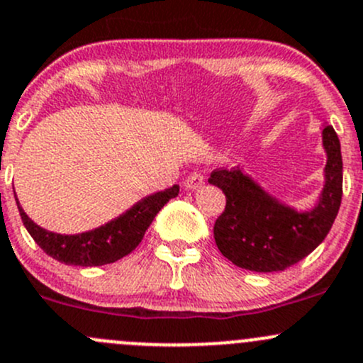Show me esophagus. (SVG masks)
Instances as JSON below:
<instances>
[{"mask_svg": "<svg viewBox=\"0 0 363 363\" xmlns=\"http://www.w3.org/2000/svg\"><path fill=\"white\" fill-rule=\"evenodd\" d=\"M203 182H205L203 175H200V174H189L188 177H186L184 186H186V189H191V191H195V189L202 188Z\"/></svg>", "mask_w": 363, "mask_h": 363, "instance_id": "1", "label": "esophagus"}]
</instances>
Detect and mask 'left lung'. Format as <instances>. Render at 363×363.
Here are the masks:
<instances>
[{"mask_svg": "<svg viewBox=\"0 0 363 363\" xmlns=\"http://www.w3.org/2000/svg\"><path fill=\"white\" fill-rule=\"evenodd\" d=\"M323 147L325 186L311 211L281 203L239 167L212 172L208 182L226 196L225 211L214 225L216 246L233 265L252 272H279L323 242L342 199V156L332 126H323Z\"/></svg>", "mask_w": 363, "mask_h": 363, "instance_id": "8db88e82", "label": "left lung"}]
</instances>
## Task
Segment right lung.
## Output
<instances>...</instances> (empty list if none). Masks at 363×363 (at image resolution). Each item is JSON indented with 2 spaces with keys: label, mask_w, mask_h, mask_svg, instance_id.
I'll return each instance as SVG.
<instances>
[{
  "label": "right lung",
  "mask_w": 363,
  "mask_h": 363,
  "mask_svg": "<svg viewBox=\"0 0 363 363\" xmlns=\"http://www.w3.org/2000/svg\"><path fill=\"white\" fill-rule=\"evenodd\" d=\"M177 195L179 186L174 184L164 191L145 196L130 211L105 223L100 228L77 233V235H61V233L49 232L28 218V214L19 205V200H17V207H19L21 218L29 235L47 255L65 265L98 267L113 263L123 256L130 255L142 242L145 230L149 228L161 207Z\"/></svg>",
  "instance_id": "obj_1"
}]
</instances>
